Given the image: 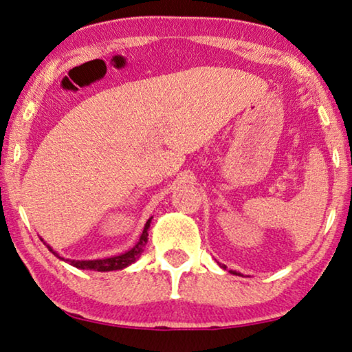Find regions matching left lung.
<instances>
[{
	"label": "left lung",
	"mask_w": 352,
	"mask_h": 352,
	"mask_svg": "<svg viewBox=\"0 0 352 352\" xmlns=\"http://www.w3.org/2000/svg\"><path fill=\"white\" fill-rule=\"evenodd\" d=\"M221 266H222V267H226L224 265H221ZM230 272H233V274H236V272H235V271H230Z\"/></svg>",
	"instance_id": "8db88e82"
}]
</instances>
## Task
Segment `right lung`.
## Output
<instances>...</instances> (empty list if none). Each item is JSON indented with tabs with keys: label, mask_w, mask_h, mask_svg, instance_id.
Segmentation results:
<instances>
[{
	"label": "right lung",
	"mask_w": 352,
	"mask_h": 352,
	"mask_svg": "<svg viewBox=\"0 0 352 352\" xmlns=\"http://www.w3.org/2000/svg\"><path fill=\"white\" fill-rule=\"evenodd\" d=\"M150 221H152V217L147 221L146 227H144V232L141 238H139L138 244L133 249L128 250V252L122 254V255H117V256H111V258H104V260H82V261H76V260H65L69 261L72 266L75 267H80V270H91V271H116V270H124L128 265L135 263V261L139 258V255L142 254L144 246H146L147 243V236H148V227H150ZM48 249L52 250L54 255H58L54 252V250L48 246ZM60 258V256H59ZM64 260V258H63Z\"/></svg>",
	"instance_id": "right-lung-1"
}]
</instances>
